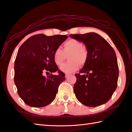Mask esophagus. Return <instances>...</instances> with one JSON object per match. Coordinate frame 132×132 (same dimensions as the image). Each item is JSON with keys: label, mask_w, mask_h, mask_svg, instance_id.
<instances>
[{"label": "esophagus", "mask_w": 132, "mask_h": 132, "mask_svg": "<svg viewBox=\"0 0 132 132\" xmlns=\"http://www.w3.org/2000/svg\"><path fill=\"white\" fill-rule=\"evenodd\" d=\"M69 76H70V74H65L66 78H67V77H68Z\"/></svg>", "instance_id": "obj_1"}]
</instances>
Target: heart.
I'll return each mask as SVG.
<instances>
[{"instance_id":"1","label":"heart","mask_w":132,"mask_h":132,"mask_svg":"<svg viewBox=\"0 0 132 132\" xmlns=\"http://www.w3.org/2000/svg\"><path fill=\"white\" fill-rule=\"evenodd\" d=\"M68 56L69 61L61 68L62 71L70 73L76 71L79 65L84 66L89 58V51L80 41L71 39L63 44V50L58 48L54 51L53 59L56 65L62 66Z\"/></svg>"}]
</instances>
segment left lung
I'll list each match as a JSON object with an SVG mask.
<instances>
[{
	"mask_svg": "<svg viewBox=\"0 0 132 132\" xmlns=\"http://www.w3.org/2000/svg\"><path fill=\"white\" fill-rule=\"evenodd\" d=\"M83 42L89 51L86 64L76 74V97L82 104L96 107L106 103L117 87L119 69L114 49L101 36L95 32L70 34Z\"/></svg>",
	"mask_w": 132,
	"mask_h": 132,
	"instance_id": "1",
	"label": "left lung"
}]
</instances>
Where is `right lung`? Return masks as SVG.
Masks as SVG:
<instances>
[{
  "label": "right lung",
  "mask_w": 132,
  "mask_h": 132,
  "mask_svg": "<svg viewBox=\"0 0 132 132\" xmlns=\"http://www.w3.org/2000/svg\"><path fill=\"white\" fill-rule=\"evenodd\" d=\"M68 37L46 36L43 34L30 37L19 47L14 63V82L18 94L26 105L42 108L55 99L65 74L55 63L53 53ZM59 75L46 77L47 73Z\"/></svg>",
  "instance_id": "1"
}]
</instances>
